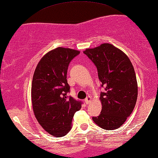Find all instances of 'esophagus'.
Returning a JSON list of instances; mask_svg holds the SVG:
<instances>
[{"instance_id":"esophagus-1","label":"esophagus","mask_w":158,"mask_h":158,"mask_svg":"<svg viewBox=\"0 0 158 158\" xmlns=\"http://www.w3.org/2000/svg\"><path fill=\"white\" fill-rule=\"evenodd\" d=\"M91 97L90 96H88V97H87L85 99V103L86 104H89L90 103V102H91Z\"/></svg>"}]
</instances>
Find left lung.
Masks as SVG:
<instances>
[{"label":"left lung","instance_id":"8db88e82","mask_svg":"<svg viewBox=\"0 0 158 158\" xmlns=\"http://www.w3.org/2000/svg\"><path fill=\"white\" fill-rule=\"evenodd\" d=\"M85 54L95 64L101 87L102 110L93 120L102 129L120 127L129 117L138 98V83L131 61L122 51L110 43L88 48Z\"/></svg>","mask_w":158,"mask_h":158}]
</instances>
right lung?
I'll return each mask as SVG.
<instances>
[{
  "instance_id": "right-lung-1",
  "label": "right lung",
  "mask_w": 158,
  "mask_h": 158,
  "mask_svg": "<svg viewBox=\"0 0 158 158\" xmlns=\"http://www.w3.org/2000/svg\"><path fill=\"white\" fill-rule=\"evenodd\" d=\"M79 53L62 47L52 50L40 59L33 74L31 98L34 115L43 128L57 138L70 131L74 114L83 103L67 96L70 92L68 65Z\"/></svg>"
}]
</instances>
